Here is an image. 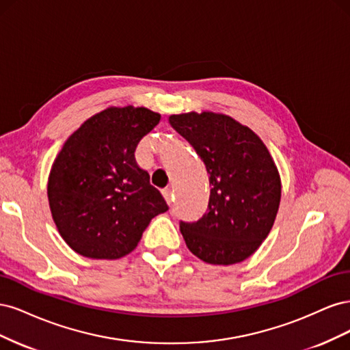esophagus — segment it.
<instances>
[{
	"mask_svg": "<svg viewBox=\"0 0 350 350\" xmlns=\"http://www.w3.org/2000/svg\"><path fill=\"white\" fill-rule=\"evenodd\" d=\"M162 194H163V197H165V200H166V203L171 206L172 204V201H174V193H172V189L171 188H165L163 191H162Z\"/></svg>",
	"mask_w": 350,
	"mask_h": 350,
	"instance_id": "esophagus-1",
	"label": "esophagus"
}]
</instances>
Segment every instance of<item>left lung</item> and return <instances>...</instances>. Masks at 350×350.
I'll use <instances>...</instances> for the list:
<instances>
[{"instance_id":"left-lung-1","label":"left lung","mask_w":350,"mask_h":350,"mask_svg":"<svg viewBox=\"0 0 350 350\" xmlns=\"http://www.w3.org/2000/svg\"><path fill=\"white\" fill-rule=\"evenodd\" d=\"M169 124L194 147L211 185L203 217L179 221L188 250L208 264L243 261L267 238L280 204V176L267 147L224 113L171 115Z\"/></svg>"}]
</instances>
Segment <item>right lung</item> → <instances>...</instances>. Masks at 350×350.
<instances>
[{
  "label": "right lung",
  "instance_id": "right-lung-1",
  "mask_svg": "<svg viewBox=\"0 0 350 350\" xmlns=\"http://www.w3.org/2000/svg\"><path fill=\"white\" fill-rule=\"evenodd\" d=\"M161 121L147 108H108L93 115L62 146L48 179L52 219L83 257L130 254L167 204L135 162V147Z\"/></svg>",
  "mask_w": 350,
  "mask_h": 350
}]
</instances>
